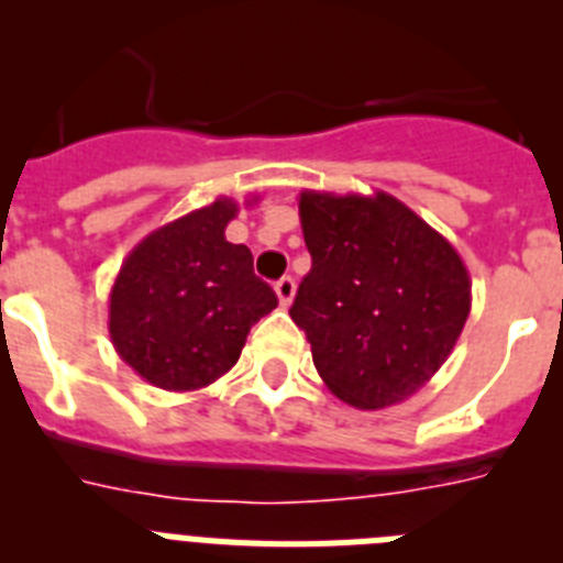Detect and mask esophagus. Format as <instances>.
<instances>
[{
  "label": "esophagus",
  "instance_id": "obj_1",
  "mask_svg": "<svg viewBox=\"0 0 563 563\" xmlns=\"http://www.w3.org/2000/svg\"><path fill=\"white\" fill-rule=\"evenodd\" d=\"M276 296L278 301H282V307H287L292 301V296H296V278L292 276H282L276 282Z\"/></svg>",
  "mask_w": 563,
  "mask_h": 563
}]
</instances>
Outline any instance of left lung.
<instances>
[{"label":"left lung","instance_id":"obj_1","mask_svg":"<svg viewBox=\"0 0 563 563\" xmlns=\"http://www.w3.org/2000/svg\"><path fill=\"white\" fill-rule=\"evenodd\" d=\"M312 267L290 307L318 375L355 409L415 395L454 350L471 312L462 258L389 194L305 191Z\"/></svg>","mask_w":563,"mask_h":563}]
</instances>
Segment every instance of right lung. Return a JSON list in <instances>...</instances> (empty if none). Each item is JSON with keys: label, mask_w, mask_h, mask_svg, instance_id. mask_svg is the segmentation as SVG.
I'll use <instances>...</instances> for the list:
<instances>
[{"label": "right lung", "mask_w": 563, "mask_h": 563, "mask_svg": "<svg viewBox=\"0 0 563 563\" xmlns=\"http://www.w3.org/2000/svg\"><path fill=\"white\" fill-rule=\"evenodd\" d=\"M231 200L188 213L148 233L114 278L109 335L148 383L168 391L208 386L242 355L258 318L278 305L253 273L245 245H231Z\"/></svg>", "instance_id": "right-lung-1"}]
</instances>
